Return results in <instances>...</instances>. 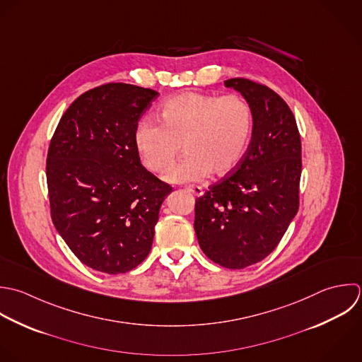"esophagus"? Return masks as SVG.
Here are the masks:
<instances>
[{
  "label": "esophagus",
  "mask_w": 362,
  "mask_h": 362,
  "mask_svg": "<svg viewBox=\"0 0 362 362\" xmlns=\"http://www.w3.org/2000/svg\"><path fill=\"white\" fill-rule=\"evenodd\" d=\"M186 190L190 192V193H193L194 196H202V194L204 193V192H203V187H200V186H187Z\"/></svg>",
  "instance_id": "obj_1"
}]
</instances>
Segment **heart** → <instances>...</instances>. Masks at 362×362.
<instances>
[{"instance_id": "heart-1", "label": "heart", "mask_w": 362, "mask_h": 362, "mask_svg": "<svg viewBox=\"0 0 362 362\" xmlns=\"http://www.w3.org/2000/svg\"><path fill=\"white\" fill-rule=\"evenodd\" d=\"M160 122L144 119L135 144L145 166L165 173L175 165L182 145L187 156L166 176L172 183L199 182L211 172L227 176L244 160L254 132V112L238 94L217 95L183 91L160 107Z\"/></svg>"}]
</instances>
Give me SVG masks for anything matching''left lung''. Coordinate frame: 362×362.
<instances>
[{
    "instance_id": "8db88e82",
    "label": "left lung",
    "mask_w": 362,
    "mask_h": 362,
    "mask_svg": "<svg viewBox=\"0 0 362 362\" xmlns=\"http://www.w3.org/2000/svg\"><path fill=\"white\" fill-rule=\"evenodd\" d=\"M254 112L241 165L196 199L194 231L203 252L228 269L267 258L299 210L302 142L293 112L269 87L250 78L224 81Z\"/></svg>"
}]
</instances>
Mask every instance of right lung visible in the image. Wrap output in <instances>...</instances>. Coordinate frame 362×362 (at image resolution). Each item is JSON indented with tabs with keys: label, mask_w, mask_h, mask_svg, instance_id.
Returning <instances> with one entry per match:
<instances>
[{
	"label": "right lung",
	"mask_w": 362,
	"mask_h": 362,
	"mask_svg": "<svg viewBox=\"0 0 362 362\" xmlns=\"http://www.w3.org/2000/svg\"><path fill=\"white\" fill-rule=\"evenodd\" d=\"M158 93L108 83L76 98L50 139L46 180L52 221L71 252L108 275L136 268L152 248L172 187L139 159L135 129Z\"/></svg>",
	"instance_id": "add662e5"
}]
</instances>
